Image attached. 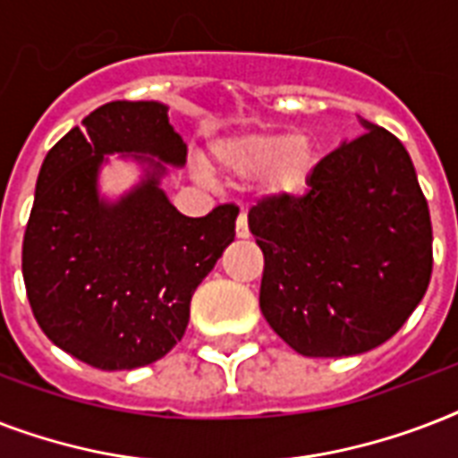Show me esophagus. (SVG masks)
Wrapping results in <instances>:
<instances>
[{"label":"esophagus","mask_w":458,"mask_h":458,"mask_svg":"<svg viewBox=\"0 0 458 458\" xmlns=\"http://www.w3.org/2000/svg\"><path fill=\"white\" fill-rule=\"evenodd\" d=\"M235 233H237V237H240V240H247V237H250V225H247V214H240V216H237Z\"/></svg>","instance_id":"1"}]
</instances>
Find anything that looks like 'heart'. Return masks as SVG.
<instances>
[{
    "instance_id": "b5f03b06",
    "label": "heart",
    "mask_w": 458,
    "mask_h": 458,
    "mask_svg": "<svg viewBox=\"0 0 458 458\" xmlns=\"http://www.w3.org/2000/svg\"><path fill=\"white\" fill-rule=\"evenodd\" d=\"M320 152L309 132L251 131L211 147V165L235 180H261L271 197L300 192L311 178Z\"/></svg>"
}]
</instances>
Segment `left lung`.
Returning a JSON list of instances; mask_svg holds the SVG:
<instances>
[{
  "label": "left lung",
  "instance_id": "8db88e82",
  "mask_svg": "<svg viewBox=\"0 0 458 458\" xmlns=\"http://www.w3.org/2000/svg\"><path fill=\"white\" fill-rule=\"evenodd\" d=\"M366 132L323 157L301 197H266L250 230L264 251L259 306L301 356L383 344L423 300L433 225L411 157L392 132Z\"/></svg>",
  "mask_w": 458,
  "mask_h": 458
}]
</instances>
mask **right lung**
<instances>
[{
	"label": "right lung",
	"instance_id": "1",
	"mask_svg": "<svg viewBox=\"0 0 458 458\" xmlns=\"http://www.w3.org/2000/svg\"><path fill=\"white\" fill-rule=\"evenodd\" d=\"M109 153L143 165L131 193L106 200L98 171ZM187 145L161 102H109L45 157L23 237V280L42 333L102 370H132L185 335L190 301L235 240L233 204L182 216L161 190Z\"/></svg>",
	"mask_w": 458,
	"mask_h": 458
}]
</instances>
